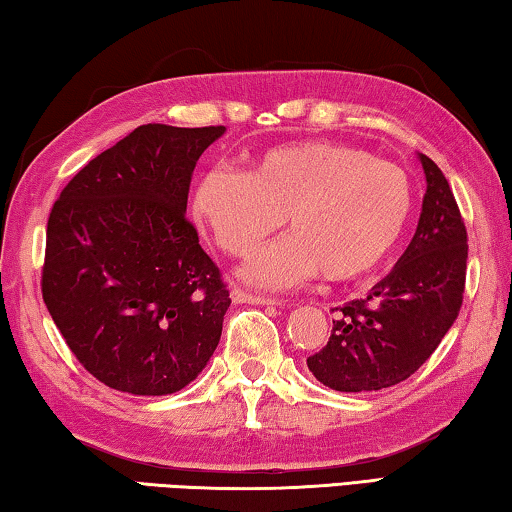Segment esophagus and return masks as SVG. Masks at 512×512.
Listing matches in <instances>:
<instances>
[{
  "label": "esophagus",
  "instance_id": "34e87169",
  "mask_svg": "<svg viewBox=\"0 0 512 512\" xmlns=\"http://www.w3.org/2000/svg\"><path fill=\"white\" fill-rule=\"evenodd\" d=\"M230 298L235 300V302H248V305H264V307H268V305H282V300H277V298H268V296H257V293H248V291H244L241 287H235L230 291Z\"/></svg>",
  "mask_w": 512,
  "mask_h": 512
}]
</instances>
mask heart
<instances>
[{
  "instance_id": "obj_1",
  "label": "heart",
  "mask_w": 512,
  "mask_h": 512,
  "mask_svg": "<svg viewBox=\"0 0 512 512\" xmlns=\"http://www.w3.org/2000/svg\"><path fill=\"white\" fill-rule=\"evenodd\" d=\"M192 214L235 257L262 246L287 216L293 235L241 268L257 287H291L320 271L329 282H348L400 244L413 214V187L397 164L359 146L300 142L255 155L246 173L205 171Z\"/></svg>"
}]
</instances>
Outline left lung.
Returning a JSON list of instances; mask_svg holds the SVG:
<instances>
[{
    "label": "left lung",
    "mask_w": 512,
    "mask_h": 512,
    "mask_svg": "<svg viewBox=\"0 0 512 512\" xmlns=\"http://www.w3.org/2000/svg\"><path fill=\"white\" fill-rule=\"evenodd\" d=\"M420 162L427 194L409 248L368 298L339 307L327 345L307 359L311 375L332 391H381L409 379L461 311L465 223L438 164L422 153Z\"/></svg>",
    "instance_id": "8db88e82"
}]
</instances>
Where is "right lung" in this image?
I'll return each mask as SVG.
<instances>
[{
    "label": "right lung",
    "mask_w": 512,
    "mask_h": 512,
    "mask_svg": "<svg viewBox=\"0 0 512 512\" xmlns=\"http://www.w3.org/2000/svg\"><path fill=\"white\" fill-rule=\"evenodd\" d=\"M223 133L144 124L51 207L42 300L81 366L115 391L176 393L219 345L230 293L185 212L196 162Z\"/></svg>",
    "instance_id": "add662e5"
}]
</instances>
